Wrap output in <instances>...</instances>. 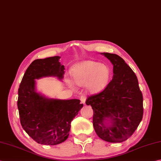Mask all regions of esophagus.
I'll list each match as a JSON object with an SVG mask.
<instances>
[{
	"label": "esophagus",
	"instance_id": "esophagus-1",
	"mask_svg": "<svg viewBox=\"0 0 161 161\" xmlns=\"http://www.w3.org/2000/svg\"><path fill=\"white\" fill-rule=\"evenodd\" d=\"M80 100H81V103H83L84 105H85V103H86V96H81Z\"/></svg>",
	"mask_w": 161,
	"mask_h": 161
}]
</instances>
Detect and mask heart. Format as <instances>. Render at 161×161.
<instances>
[{"instance_id": "obj_1", "label": "heart", "mask_w": 161, "mask_h": 161, "mask_svg": "<svg viewBox=\"0 0 161 161\" xmlns=\"http://www.w3.org/2000/svg\"><path fill=\"white\" fill-rule=\"evenodd\" d=\"M72 76L78 86L86 84L87 90L91 93H97L106 87L110 78L109 68L99 62L86 61L75 65Z\"/></svg>"}]
</instances>
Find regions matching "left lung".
Listing matches in <instances>:
<instances>
[{
  "mask_svg": "<svg viewBox=\"0 0 161 161\" xmlns=\"http://www.w3.org/2000/svg\"><path fill=\"white\" fill-rule=\"evenodd\" d=\"M113 65L112 81L102 92L88 97L93 110V125L100 138L119 143L128 139L143 116V97L133 70L115 53H100Z\"/></svg>",
  "mask_w": 161,
  "mask_h": 161,
  "instance_id": "1",
  "label": "left lung"
}]
</instances>
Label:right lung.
I'll use <instances>...</instances> for the list:
<instances>
[{
	"label": "right lung",
	"mask_w": 161,
	"mask_h": 161,
	"mask_svg": "<svg viewBox=\"0 0 161 161\" xmlns=\"http://www.w3.org/2000/svg\"><path fill=\"white\" fill-rule=\"evenodd\" d=\"M60 56L36 59L28 66L18 90L17 107L22 128L36 142L56 145L69 136L71 121L82 108L78 99L49 98L36 91V80L56 77L62 80L64 65Z\"/></svg>",
	"instance_id": "obj_1"
}]
</instances>
